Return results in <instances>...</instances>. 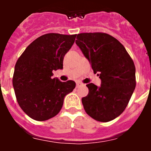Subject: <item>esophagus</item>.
I'll list each match as a JSON object with an SVG mask.
<instances>
[{"instance_id": "esophagus-1", "label": "esophagus", "mask_w": 151, "mask_h": 151, "mask_svg": "<svg viewBox=\"0 0 151 151\" xmlns=\"http://www.w3.org/2000/svg\"><path fill=\"white\" fill-rule=\"evenodd\" d=\"M82 85H83V84L81 83V82H77V83H76V87L77 88H79L80 86H82Z\"/></svg>"}]
</instances>
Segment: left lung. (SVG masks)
<instances>
[{
  "mask_svg": "<svg viewBox=\"0 0 151 151\" xmlns=\"http://www.w3.org/2000/svg\"><path fill=\"white\" fill-rule=\"evenodd\" d=\"M76 43L101 80V86L86 85L88 94L82 98L88 115L109 122L125 110L135 88V66L123 45L106 33H81Z\"/></svg>",
  "mask_w": 151,
  "mask_h": 151,
  "instance_id": "obj_1",
  "label": "left lung"
}]
</instances>
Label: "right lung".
I'll return each mask as SVG.
<instances>
[{
	"instance_id": "obj_1",
	"label": "right lung",
	"mask_w": 151,
	"mask_h": 151,
	"mask_svg": "<svg viewBox=\"0 0 151 151\" xmlns=\"http://www.w3.org/2000/svg\"><path fill=\"white\" fill-rule=\"evenodd\" d=\"M76 35L48 33L32 41L17 60L13 85L22 110L37 121L47 120L60 111L64 97L76 87L72 80L53 78V71L63 69L64 56Z\"/></svg>"
}]
</instances>
